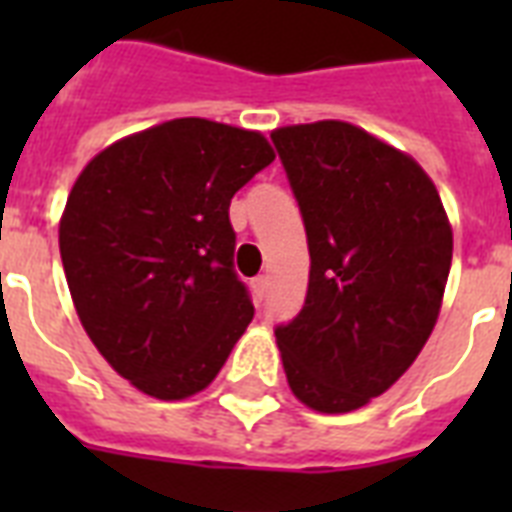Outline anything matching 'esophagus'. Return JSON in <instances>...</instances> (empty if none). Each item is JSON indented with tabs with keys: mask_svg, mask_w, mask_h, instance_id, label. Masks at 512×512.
<instances>
[{
	"mask_svg": "<svg viewBox=\"0 0 512 512\" xmlns=\"http://www.w3.org/2000/svg\"><path fill=\"white\" fill-rule=\"evenodd\" d=\"M265 292H268V279H265V276H257V279H252V295H255L257 303H263Z\"/></svg>",
	"mask_w": 512,
	"mask_h": 512,
	"instance_id": "obj_1",
	"label": "esophagus"
}]
</instances>
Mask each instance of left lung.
<instances>
[{
    "instance_id": "1",
    "label": "left lung",
    "mask_w": 512,
    "mask_h": 512,
    "mask_svg": "<svg viewBox=\"0 0 512 512\" xmlns=\"http://www.w3.org/2000/svg\"><path fill=\"white\" fill-rule=\"evenodd\" d=\"M303 215V311L276 327L292 393L324 414L361 409L412 366L436 327L452 225L412 156L348 122L271 132Z\"/></svg>"
}]
</instances>
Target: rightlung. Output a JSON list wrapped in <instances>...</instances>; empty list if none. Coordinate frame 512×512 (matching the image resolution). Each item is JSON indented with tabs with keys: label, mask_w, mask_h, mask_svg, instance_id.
Masks as SVG:
<instances>
[{
	"label": "right lung",
	"mask_w": 512,
	"mask_h": 512,
	"mask_svg": "<svg viewBox=\"0 0 512 512\" xmlns=\"http://www.w3.org/2000/svg\"><path fill=\"white\" fill-rule=\"evenodd\" d=\"M273 159L260 132L188 116L116 140L76 177L60 217L74 308L148 396L207 388L255 316L228 207Z\"/></svg>",
	"instance_id": "add662e5"
}]
</instances>
